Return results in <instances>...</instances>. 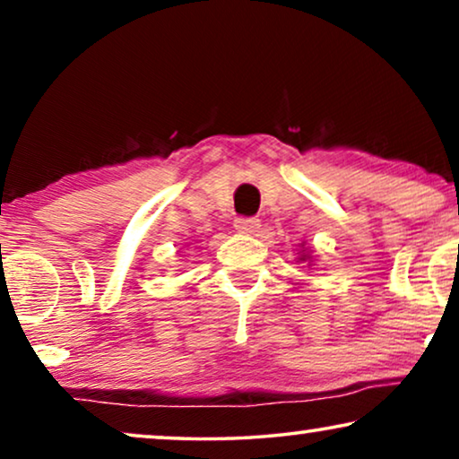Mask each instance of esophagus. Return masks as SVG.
<instances>
[{
	"label": "esophagus",
	"mask_w": 459,
	"mask_h": 459,
	"mask_svg": "<svg viewBox=\"0 0 459 459\" xmlns=\"http://www.w3.org/2000/svg\"><path fill=\"white\" fill-rule=\"evenodd\" d=\"M234 228L240 231V234H255V231H259L261 228V221L255 217H238L234 221Z\"/></svg>",
	"instance_id": "1"
}]
</instances>
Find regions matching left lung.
I'll return each mask as SVG.
<instances>
[{"label": "left lung", "instance_id": "8db88e82", "mask_svg": "<svg viewBox=\"0 0 459 459\" xmlns=\"http://www.w3.org/2000/svg\"><path fill=\"white\" fill-rule=\"evenodd\" d=\"M305 259H311V256H309V253H307V255H305V253H303V255H300V259H299V261H305Z\"/></svg>", "mask_w": 459, "mask_h": 459}]
</instances>
